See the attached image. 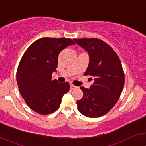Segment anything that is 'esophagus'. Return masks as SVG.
<instances>
[{"label":"esophagus","instance_id":"34e87169","mask_svg":"<svg viewBox=\"0 0 146 146\" xmlns=\"http://www.w3.org/2000/svg\"><path fill=\"white\" fill-rule=\"evenodd\" d=\"M77 86H74V85H73V84H71L70 85V88H71V90H74V89H77Z\"/></svg>","mask_w":146,"mask_h":146}]
</instances>
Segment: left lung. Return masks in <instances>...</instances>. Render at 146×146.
I'll list each match as a JSON object with an SVG mask.
<instances>
[{
  "instance_id": "left-lung-1",
  "label": "left lung",
  "mask_w": 146,
  "mask_h": 146,
  "mask_svg": "<svg viewBox=\"0 0 146 146\" xmlns=\"http://www.w3.org/2000/svg\"><path fill=\"white\" fill-rule=\"evenodd\" d=\"M74 41L89 54V64L84 75L91 76L94 80L89 89L80 87L83 96L77 101V108L85 116L101 117L114 107L123 88L125 77L121 60L102 40L91 38Z\"/></svg>"
}]
</instances>
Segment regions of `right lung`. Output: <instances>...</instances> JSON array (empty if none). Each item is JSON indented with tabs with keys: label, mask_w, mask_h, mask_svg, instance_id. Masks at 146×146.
<instances>
[{
	"label": "right lung",
	"mask_w": 146,
	"mask_h": 146,
	"mask_svg": "<svg viewBox=\"0 0 146 146\" xmlns=\"http://www.w3.org/2000/svg\"><path fill=\"white\" fill-rule=\"evenodd\" d=\"M74 44L71 38H39L30 45L18 65L17 82L28 106L36 113L48 115L60 107L64 94L69 91L68 82L52 79L61 50Z\"/></svg>",
	"instance_id": "right-lung-1"
}]
</instances>
